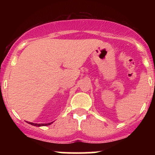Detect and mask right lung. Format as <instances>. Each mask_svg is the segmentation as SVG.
I'll use <instances>...</instances> for the list:
<instances>
[{
  "label": "right lung",
  "instance_id": "add662e5",
  "mask_svg": "<svg viewBox=\"0 0 155 155\" xmlns=\"http://www.w3.org/2000/svg\"><path fill=\"white\" fill-rule=\"evenodd\" d=\"M28 123L30 124H31V125H34V126H36V127H41V126H48V125H50L51 124H52L53 122H51V123H47V124H35V123H32V122H28V121H27Z\"/></svg>",
  "mask_w": 155,
  "mask_h": 155
}]
</instances>
